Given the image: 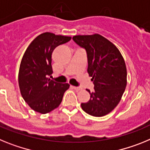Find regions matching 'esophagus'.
Wrapping results in <instances>:
<instances>
[{"label":"esophagus","mask_w":150,"mask_h":150,"mask_svg":"<svg viewBox=\"0 0 150 150\" xmlns=\"http://www.w3.org/2000/svg\"><path fill=\"white\" fill-rule=\"evenodd\" d=\"M72 88L75 89V91H80V90H81V88H80V87H75V86H72Z\"/></svg>","instance_id":"1"}]
</instances>
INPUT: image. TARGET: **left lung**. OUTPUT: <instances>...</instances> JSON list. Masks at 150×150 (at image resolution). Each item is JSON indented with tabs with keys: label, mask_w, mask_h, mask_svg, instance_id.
Listing matches in <instances>:
<instances>
[{
	"label": "left lung",
	"mask_w": 150,
	"mask_h": 150,
	"mask_svg": "<svg viewBox=\"0 0 150 150\" xmlns=\"http://www.w3.org/2000/svg\"><path fill=\"white\" fill-rule=\"evenodd\" d=\"M72 39L86 50L88 72L94 84L93 92L88 90L89 101L81 103V108L91 115L104 116L116 107L127 85L123 57L115 44L99 34L75 35Z\"/></svg>",
	"instance_id": "left-lung-1"
}]
</instances>
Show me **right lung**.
<instances>
[{
	"mask_svg": "<svg viewBox=\"0 0 150 150\" xmlns=\"http://www.w3.org/2000/svg\"><path fill=\"white\" fill-rule=\"evenodd\" d=\"M71 38L44 32L34 39L25 52L19 66V86L23 98L35 112L46 114L55 109L69 88L67 83L55 82L48 77L53 73V50Z\"/></svg>",
	"mask_w": 150,
	"mask_h": 150,
	"instance_id": "1",
	"label": "right lung"
}]
</instances>
